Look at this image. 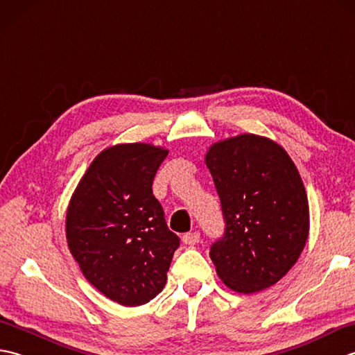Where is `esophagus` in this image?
<instances>
[{"label": "esophagus", "instance_id": "1", "mask_svg": "<svg viewBox=\"0 0 355 355\" xmlns=\"http://www.w3.org/2000/svg\"><path fill=\"white\" fill-rule=\"evenodd\" d=\"M200 239H201V236H200L198 232H189V233H186V235H183V243L186 245L198 244Z\"/></svg>", "mask_w": 355, "mask_h": 355}]
</instances>
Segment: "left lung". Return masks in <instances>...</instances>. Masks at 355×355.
<instances>
[{
	"instance_id": "1",
	"label": "left lung",
	"mask_w": 355,
	"mask_h": 355,
	"mask_svg": "<svg viewBox=\"0 0 355 355\" xmlns=\"http://www.w3.org/2000/svg\"><path fill=\"white\" fill-rule=\"evenodd\" d=\"M205 160L225 221L210 247L216 273L233 291L266 290L288 273L308 239L310 209L296 164L254 134L214 143Z\"/></svg>"
}]
</instances>
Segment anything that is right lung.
I'll return each mask as SVG.
<instances>
[{
  "mask_svg": "<svg viewBox=\"0 0 355 355\" xmlns=\"http://www.w3.org/2000/svg\"><path fill=\"white\" fill-rule=\"evenodd\" d=\"M168 149L123 143L97 155L67 209V243L87 281L108 299L139 306L166 284L180 238L153 193Z\"/></svg>",
  "mask_w": 355,
  "mask_h": 355,
  "instance_id": "add662e5",
  "label": "right lung"
}]
</instances>
